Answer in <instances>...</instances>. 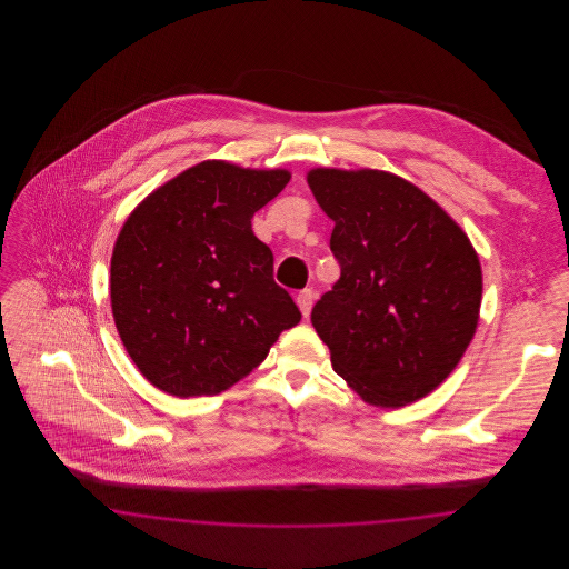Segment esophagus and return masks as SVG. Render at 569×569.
Returning <instances> with one entry per match:
<instances>
[{"label": "esophagus", "instance_id": "esophagus-1", "mask_svg": "<svg viewBox=\"0 0 569 569\" xmlns=\"http://www.w3.org/2000/svg\"><path fill=\"white\" fill-rule=\"evenodd\" d=\"M298 307H300V313L307 318L311 313V307L316 302V292L311 288H305L297 295Z\"/></svg>", "mask_w": 569, "mask_h": 569}]
</instances>
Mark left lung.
<instances>
[{
  "instance_id": "8db88e82",
  "label": "left lung",
  "mask_w": 569,
  "mask_h": 569,
  "mask_svg": "<svg viewBox=\"0 0 569 569\" xmlns=\"http://www.w3.org/2000/svg\"><path fill=\"white\" fill-rule=\"evenodd\" d=\"M307 183L335 221L341 277L311 311L337 376L371 406L413 403L473 339L482 269L433 198L383 170L316 168Z\"/></svg>"
}]
</instances>
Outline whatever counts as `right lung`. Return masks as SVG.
I'll use <instances>...</instances> for the list:
<instances>
[{
  "mask_svg": "<svg viewBox=\"0 0 569 569\" xmlns=\"http://www.w3.org/2000/svg\"><path fill=\"white\" fill-rule=\"evenodd\" d=\"M288 170L207 160L149 193L110 260V305L138 371L172 397L219 395L249 376L300 322L272 279V251L251 217Z\"/></svg>",
  "mask_w": 569,
  "mask_h": 569,
  "instance_id": "add662e5",
  "label": "right lung"
}]
</instances>
